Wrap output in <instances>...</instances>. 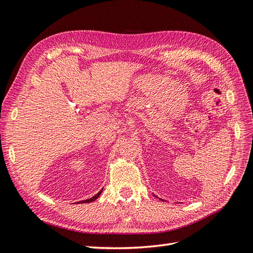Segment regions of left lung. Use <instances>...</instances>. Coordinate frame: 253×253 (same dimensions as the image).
<instances>
[{"label":"left lung","instance_id":"left-lung-1","mask_svg":"<svg viewBox=\"0 0 253 253\" xmlns=\"http://www.w3.org/2000/svg\"><path fill=\"white\" fill-rule=\"evenodd\" d=\"M163 201H164V200H163Z\"/></svg>","mask_w":253,"mask_h":253}]
</instances>
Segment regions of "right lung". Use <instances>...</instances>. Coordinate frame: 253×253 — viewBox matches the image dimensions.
Here are the masks:
<instances>
[{
  "instance_id": "right-lung-1",
  "label": "right lung",
  "mask_w": 253,
  "mask_h": 253,
  "mask_svg": "<svg viewBox=\"0 0 253 253\" xmlns=\"http://www.w3.org/2000/svg\"><path fill=\"white\" fill-rule=\"evenodd\" d=\"M101 192H102V189L96 194V196H94V197H92V198H89V199H87V200H84V201H81V202H78V203H89V202H93V201H95L97 198H98L100 194H101Z\"/></svg>"
}]
</instances>
